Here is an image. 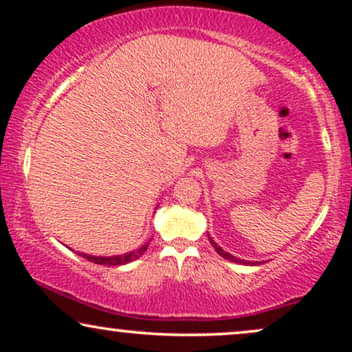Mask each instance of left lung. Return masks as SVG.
Segmentation results:
<instances>
[{
    "mask_svg": "<svg viewBox=\"0 0 352 352\" xmlns=\"http://www.w3.org/2000/svg\"><path fill=\"white\" fill-rule=\"evenodd\" d=\"M208 240H210V243L213 245V248L216 250V253H218L219 256H223L224 259H229V261L239 263V264H247V266H253V264H254V266H256V264H261V263H258V261H254V263H253V261H245V259H240V258H237V256H232V254L228 253V252H224L223 248L218 247V243H216L214 240L210 237V235H208Z\"/></svg>",
    "mask_w": 352,
    "mask_h": 352,
    "instance_id": "obj_1",
    "label": "left lung"
}]
</instances>
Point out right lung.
I'll use <instances>...</instances> for the list:
<instances>
[{
    "instance_id": "right-lung-1",
    "label": "right lung",
    "mask_w": 352,
    "mask_h": 352,
    "mask_svg": "<svg viewBox=\"0 0 352 352\" xmlns=\"http://www.w3.org/2000/svg\"><path fill=\"white\" fill-rule=\"evenodd\" d=\"M152 240V239H151ZM148 243H144L141 248H138L136 252H129L124 254H117V256H93V254H86V253H80V256H83L88 259V261L94 263V264H104V266H123V264H128L138 259L139 256H142L144 252H146Z\"/></svg>"
}]
</instances>
